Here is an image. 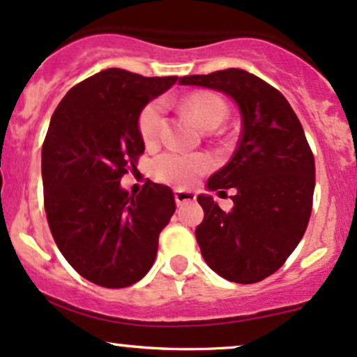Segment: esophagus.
Wrapping results in <instances>:
<instances>
[{
	"label": "esophagus",
	"instance_id": "34e87169",
	"mask_svg": "<svg viewBox=\"0 0 357 357\" xmlns=\"http://www.w3.org/2000/svg\"><path fill=\"white\" fill-rule=\"evenodd\" d=\"M174 199L178 206H181L184 203L195 202L196 195L192 191H186V190H174Z\"/></svg>",
	"mask_w": 357,
	"mask_h": 357
}]
</instances>
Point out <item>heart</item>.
<instances>
[{
    "label": "heart",
    "mask_w": 357,
    "mask_h": 357,
    "mask_svg": "<svg viewBox=\"0 0 357 357\" xmlns=\"http://www.w3.org/2000/svg\"><path fill=\"white\" fill-rule=\"evenodd\" d=\"M181 109L203 129H216L227 116V104L210 90H199L181 100ZM139 134L146 146L161 141L165 130V116L161 102H151L139 116ZM211 169V159L204 154H190L183 151H167L153 161V173L159 181L174 186H190L196 178Z\"/></svg>",
    "instance_id": "heart-1"
}]
</instances>
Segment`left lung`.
Masks as SVG:
<instances>
[{
	"mask_svg": "<svg viewBox=\"0 0 357 357\" xmlns=\"http://www.w3.org/2000/svg\"><path fill=\"white\" fill-rule=\"evenodd\" d=\"M181 85L225 92L238 104L241 136L227 166L208 190L235 188L223 211L198 196L204 218L196 228L202 255L220 277L255 284L275 273L304 236L312 211L314 154L301 121L275 87L241 68L186 75Z\"/></svg>",
	"mask_w": 357,
	"mask_h": 357,
	"instance_id": "8db88e82",
	"label": "left lung"
}]
</instances>
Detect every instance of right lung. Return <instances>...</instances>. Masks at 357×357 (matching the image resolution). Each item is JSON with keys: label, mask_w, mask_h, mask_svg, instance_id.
<instances>
[{"label": "right lung", "mask_w": 357, "mask_h": 357, "mask_svg": "<svg viewBox=\"0 0 357 357\" xmlns=\"http://www.w3.org/2000/svg\"><path fill=\"white\" fill-rule=\"evenodd\" d=\"M176 80L107 68L68 90L53 112L42 147L45 213L61 255L92 284L124 289L153 267L174 195L146 181L132 196L121 179L144 154L139 114Z\"/></svg>", "instance_id": "1"}]
</instances>
